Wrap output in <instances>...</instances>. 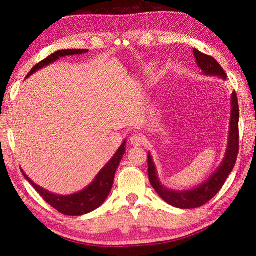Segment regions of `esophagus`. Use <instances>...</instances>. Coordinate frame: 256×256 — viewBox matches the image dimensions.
<instances>
[{"instance_id": "obj_1", "label": "esophagus", "mask_w": 256, "mask_h": 256, "mask_svg": "<svg viewBox=\"0 0 256 256\" xmlns=\"http://www.w3.org/2000/svg\"><path fill=\"white\" fill-rule=\"evenodd\" d=\"M144 140L146 138L141 133H136V134H132L131 138H130V144H131V146H140L144 144Z\"/></svg>"}]
</instances>
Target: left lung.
<instances>
[{
  "instance_id": "obj_1",
  "label": "left lung",
  "mask_w": 256,
  "mask_h": 256,
  "mask_svg": "<svg viewBox=\"0 0 256 256\" xmlns=\"http://www.w3.org/2000/svg\"><path fill=\"white\" fill-rule=\"evenodd\" d=\"M194 56H196L198 66L201 68L206 76H216L226 80L227 74L220 64L212 58V56L206 55L193 50ZM238 120H240V108H238L237 94L234 92L232 94V114H230V124H229V136L226 154L220 164L218 170L210 176V178L204 183L198 185V188L188 190H168L162 185L156 170V166L152 162V157L149 152L148 154V172L149 180L156 192L159 196L166 201L168 204L180 208V209H194L204 206L214 198L226 182L228 175L235 167L238 150H240V131H238Z\"/></svg>"
}]
</instances>
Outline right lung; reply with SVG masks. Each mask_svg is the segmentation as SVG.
I'll use <instances>...</instances> for the list:
<instances>
[{
  "label": "right lung",
  "mask_w": 256,
  "mask_h": 256,
  "mask_svg": "<svg viewBox=\"0 0 256 256\" xmlns=\"http://www.w3.org/2000/svg\"><path fill=\"white\" fill-rule=\"evenodd\" d=\"M88 50H62L55 52L54 54L50 55L48 58L42 60V62L36 64L30 71L27 78H29L32 73L36 72L40 68L48 66L50 63H54L56 60L63 56L68 55H74V54H82L86 53ZM125 144L123 142L122 146H120L118 152L114 154L108 164H106L102 170L98 172L96 178L90 185L86 186L84 190H80V192L71 194V196H58V194L50 193L48 190H44L40 186L34 184V182L29 178V177L24 174V178L27 180L30 184L34 186V188L40 194V196L44 200L52 206L54 209L58 210V212L66 216H82L86 214H89L94 210H96L97 208L100 206L104 201L106 200L108 194H110V190L112 188V183H114V177L116 170H118L120 160L123 158V154H125Z\"/></svg>",
  "instance_id": "add662e5"
}]
</instances>
